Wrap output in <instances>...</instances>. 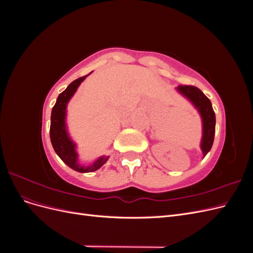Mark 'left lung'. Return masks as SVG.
Listing matches in <instances>:
<instances>
[{"label": "left lung", "instance_id": "1", "mask_svg": "<svg viewBox=\"0 0 253 253\" xmlns=\"http://www.w3.org/2000/svg\"><path fill=\"white\" fill-rule=\"evenodd\" d=\"M179 93L186 96L190 101L196 106L203 119V139L202 150L206 156L213 144L214 134H215V113L212 109L210 99L203 91L193 85H179L177 87Z\"/></svg>", "mask_w": 253, "mask_h": 253}]
</instances>
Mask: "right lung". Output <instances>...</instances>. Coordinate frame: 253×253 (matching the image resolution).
Masks as SVG:
<instances>
[{"mask_svg": "<svg viewBox=\"0 0 253 253\" xmlns=\"http://www.w3.org/2000/svg\"><path fill=\"white\" fill-rule=\"evenodd\" d=\"M87 77L83 76L78 79L73 81L70 85L66 87L65 90L61 93L58 98L56 104L53 105L51 110V117H50V141L52 144V148L55 152L59 155V157L63 160V162L75 171H78L81 173L86 172H93L98 170L99 168L103 166L109 157H100L97 159L96 162L90 167H82L78 164V155L77 152L75 150V143L70 139L67 135L66 127H65V115H66V105L70 99L77 90L80 83Z\"/></svg>", "mask_w": 253, "mask_h": 253, "instance_id": "1", "label": "right lung"}]
</instances>
